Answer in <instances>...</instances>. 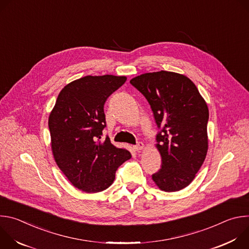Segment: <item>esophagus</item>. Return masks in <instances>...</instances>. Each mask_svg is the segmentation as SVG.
I'll use <instances>...</instances> for the list:
<instances>
[{"instance_id": "obj_1", "label": "esophagus", "mask_w": 249, "mask_h": 249, "mask_svg": "<svg viewBox=\"0 0 249 249\" xmlns=\"http://www.w3.org/2000/svg\"><path fill=\"white\" fill-rule=\"evenodd\" d=\"M144 148H145V145L142 143V142H139V143L137 144V145H135V146H133V149L136 151V152H140V151H142V150H144Z\"/></svg>"}]
</instances>
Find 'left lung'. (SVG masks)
I'll use <instances>...</instances> for the list:
<instances>
[{
  "mask_svg": "<svg viewBox=\"0 0 249 249\" xmlns=\"http://www.w3.org/2000/svg\"><path fill=\"white\" fill-rule=\"evenodd\" d=\"M130 83L150 103L160 129L157 148L162 164L153 180L160 190L179 191L193 181L208 152L207 103L194 83L177 73H146Z\"/></svg>",
  "mask_w": 249,
  "mask_h": 249,
  "instance_id": "1",
  "label": "left lung"
}]
</instances>
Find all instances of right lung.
<instances>
[{"mask_svg": "<svg viewBox=\"0 0 249 249\" xmlns=\"http://www.w3.org/2000/svg\"><path fill=\"white\" fill-rule=\"evenodd\" d=\"M126 77L86 76L60 91L48 126L54 160L69 181L87 193L108 188L117 168L131 158L106 136L104 103L126 82Z\"/></svg>", "mask_w": 249, "mask_h": 249, "instance_id": "add662e5", "label": "right lung"}]
</instances>
